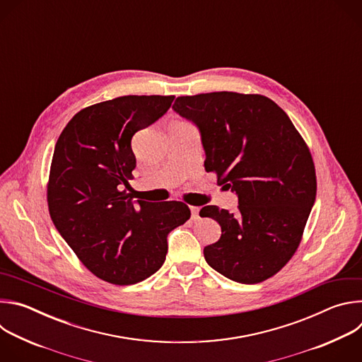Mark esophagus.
Listing matches in <instances>:
<instances>
[{"instance_id":"esophagus-1","label":"esophagus","mask_w":362,"mask_h":362,"mask_svg":"<svg viewBox=\"0 0 362 362\" xmlns=\"http://www.w3.org/2000/svg\"><path fill=\"white\" fill-rule=\"evenodd\" d=\"M199 211H200V208H197V206H190L192 219H197V216H199Z\"/></svg>"}]
</instances>
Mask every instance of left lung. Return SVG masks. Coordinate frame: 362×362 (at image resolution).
<instances>
[{
	"mask_svg": "<svg viewBox=\"0 0 362 362\" xmlns=\"http://www.w3.org/2000/svg\"><path fill=\"white\" fill-rule=\"evenodd\" d=\"M175 112L200 130L204 170L238 194V214L204 206L221 239L206 262L239 284L278 274L296 252L317 196L311 151L288 115L261 94L215 91L177 97Z\"/></svg>",
	"mask_w": 362,
	"mask_h": 362,
	"instance_id": "1",
	"label": "left lung"
}]
</instances>
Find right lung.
Instances as JSON below:
<instances>
[{
    "instance_id": "1",
    "label": "right lung",
    "mask_w": 362,
    "mask_h": 362,
    "mask_svg": "<svg viewBox=\"0 0 362 362\" xmlns=\"http://www.w3.org/2000/svg\"><path fill=\"white\" fill-rule=\"evenodd\" d=\"M175 95H123L80 110L62 132L47 183L54 226L97 278L133 285L158 272L168 235L190 218L183 202H133L132 137L162 117Z\"/></svg>"
}]
</instances>
